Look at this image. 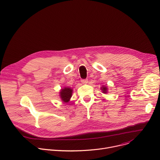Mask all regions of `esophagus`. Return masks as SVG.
I'll return each instance as SVG.
<instances>
[{
	"label": "esophagus",
	"instance_id": "1",
	"mask_svg": "<svg viewBox=\"0 0 160 160\" xmlns=\"http://www.w3.org/2000/svg\"><path fill=\"white\" fill-rule=\"evenodd\" d=\"M81 82L82 84H87L88 79H81Z\"/></svg>",
	"mask_w": 160,
	"mask_h": 160
}]
</instances>
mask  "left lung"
<instances>
[{"instance_id": "8db88e82", "label": "left lung", "mask_w": 160, "mask_h": 160, "mask_svg": "<svg viewBox=\"0 0 160 160\" xmlns=\"http://www.w3.org/2000/svg\"><path fill=\"white\" fill-rule=\"evenodd\" d=\"M101 90H102V93H107V92H107L108 88H107V87H105V86H102V87H101Z\"/></svg>"}]
</instances>
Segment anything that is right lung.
<instances>
[{
	"label": "right lung",
	"instance_id": "obj_1",
	"mask_svg": "<svg viewBox=\"0 0 160 160\" xmlns=\"http://www.w3.org/2000/svg\"><path fill=\"white\" fill-rule=\"evenodd\" d=\"M73 90L69 87H64L60 91V97L64 102H68L72 96Z\"/></svg>",
	"mask_w": 160,
	"mask_h": 160
}]
</instances>
